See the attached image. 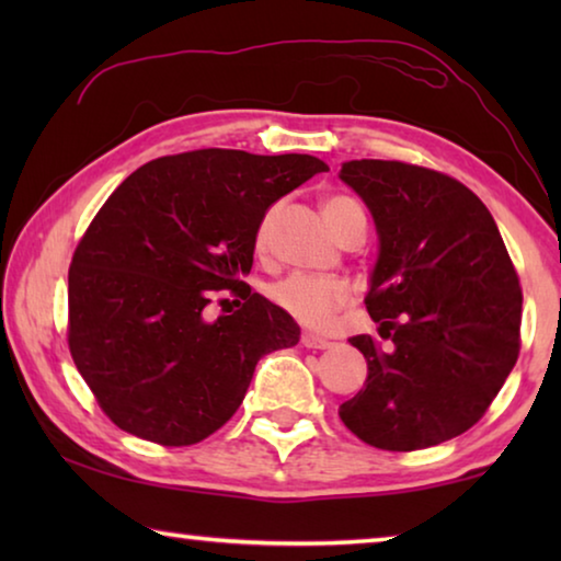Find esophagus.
Listing matches in <instances>:
<instances>
[{"label": "esophagus", "instance_id": "1", "mask_svg": "<svg viewBox=\"0 0 561 561\" xmlns=\"http://www.w3.org/2000/svg\"><path fill=\"white\" fill-rule=\"evenodd\" d=\"M331 344H334V341H329V339H324V336H317V334H301V346H307V348H329Z\"/></svg>", "mask_w": 561, "mask_h": 561}]
</instances>
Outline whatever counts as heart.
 Listing matches in <instances>:
<instances>
[{
	"instance_id": "heart-1",
	"label": "heart",
	"mask_w": 561,
	"mask_h": 561,
	"mask_svg": "<svg viewBox=\"0 0 561 561\" xmlns=\"http://www.w3.org/2000/svg\"><path fill=\"white\" fill-rule=\"evenodd\" d=\"M360 210L358 203L351 197L336 195L329 197L324 203V217L331 227V232L336 230L339 220L348 213ZM274 220H277V207H270L262 215L254 232V247L260 252H267L274 234ZM270 299L277 304L279 309L287 311L304 327L311 329H327L341 307H346L351 299V289L346 282L341 279H327V277H311V274H289L279 282H274L270 287Z\"/></svg>"
}]
</instances>
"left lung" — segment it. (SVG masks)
I'll return each instance as SVG.
<instances>
[{"mask_svg":"<svg viewBox=\"0 0 561 561\" xmlns=\"http://www.w3.org/2000/svg\"><path fill=\"white\" fill-rule=\"evenodd\" d=\"M339 178L374 215L378 260L366 309L374 336H351L368 376L339 415L381 450H423L465 433L519 356L522 289L478 195L438 170L348 160Z\"/></svg>","mask_w":561,"mask_h":561,"instance_id":"1","label":"left lung"}]
</instances>
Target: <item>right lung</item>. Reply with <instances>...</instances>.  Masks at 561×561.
<instances>
[{
	"mask_svg": "<svg viewBox=\"0 0 561 561\" xmlns=\"http://www.w3.org/2000/svg\"><path fill=\"white\" fill-rule=\"evenodd\" d=\"M324 170L314 156L203 148L150 160L113 190L69 267V351L121 431L201 443L240 408L257 360L297 344V321L242 277L262 215ZM220 288L243 307L207 322Z\"/></svg>",
	"mask_w": 561,
	"mask_h": 561,
	"instance_id": "right-lung-1",
	"label": "right lung"
}]
</instances>
